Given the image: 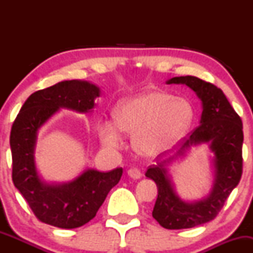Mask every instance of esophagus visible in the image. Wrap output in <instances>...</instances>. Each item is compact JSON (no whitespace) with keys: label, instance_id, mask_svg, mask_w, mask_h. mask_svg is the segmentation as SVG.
I'll return each instance as SVG.
<instances>
[{"label":"esophagus","instance_id":"34e87169","mask_svg":"<svg viewBox=\"0 0 253 253\" xmlns=\"http://www.w3.org/2000/svg\"><path fill=\"white\" fill-rule=\"evenodd\" d=\"M127 173H128V176L133 179H139L141 177L140 170L136 169V168H130V169H128V171H127Z\"/></svg>","mask_w":253,"mask_h":253}]
</instances>
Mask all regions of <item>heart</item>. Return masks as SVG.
<instances>
[{"mask_svg":"<svg viewBox=\"0 0 253 253\" xmlns=\"http://www.w3.org/2000/svg\"><path fill=\"white\" fill-rule=\"evenodd\" d=\"M193 107L182 97L151 90L127 98L115 110V123L107 121L100 127L103 143L121 145L119 129L135 135V149L141 155L157 157L169 151L189 128Z\"/></svg>","mask_w":253,"mask_h":253,"instance_id":"heart-1","label":"heart"}]
</instances>
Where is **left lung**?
<instances>
[{
  "instance_id": "1",
  "label": "left lung",
  "mask_w": 253,
  "mask_h": 253,
  "mask_svg": "<svg viewBox=\"0 0 253 253\" xmlns=\"http://www.w3.org/2000/svg\"><path fill=\"white\" fill-rule=\"evenodd\" d=\"M185 84L202 101L200 126L188 136L176 155L158 162L147 169L145 176L153 179L158 188V197L152 216L168 229L191 228L215 219L243 173V123L228 102L222 90L210 82L194 76L173 77L168 84ZM211 142L214 152L216 178L213 189L201 202L183 203L175 196L166 173V165L176 156L184 155L193 144Z\"/></svg>"
}]
</instances>
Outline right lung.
<instances>
[{"instance_id": "right-lung-1", "label": "right lung", "mask_w": 253, "mask_h": 253, "mask_svg": "<svg viewBox=\"0 0 253 253\" xmlns=\"http://www.w3.org/2000/svg\"><path fill=\"white\" fill-rule=\"evenodd\" d=\"M100 89L84 81H64L38 90L26 100L10 130L11 178L38 220L59 228H77L96 215L123 176V168L100 172L86 170L75 181L50 185L40 181L34 164L37 132L59 108L85 113Z\"/></svg>"}]
</instances>
